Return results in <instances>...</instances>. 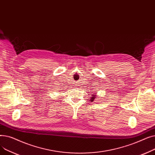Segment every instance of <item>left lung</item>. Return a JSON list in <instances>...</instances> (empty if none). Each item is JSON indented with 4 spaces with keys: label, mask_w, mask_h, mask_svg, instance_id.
Returning <instances> with one entry per match:
<instances>
[{
    "label": "left lung",
    "mask_w": 155,
    "mask_h": 155,
    "mask_svg": "<svg viewBox=\"0 0 155 155\" xmlns=\"http://www.w3.org/2000/svg\"><path fill=\"white\" fill-rule=\"evenodd\" d=\"M94 95H92V96H93V97H91V99H91V101H92H92H93L94 100V99H95V97H96V96L95 97Z\"/></svg>",
    "instance_id": "8db88e82"
}]
</instances>
